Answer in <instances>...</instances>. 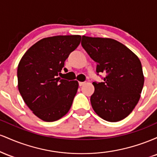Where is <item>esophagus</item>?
<instances>
[{
    "label": "esophagus",
    "instance_id": "obj_1",
    "mask_svg": "<svg viewBox=\"0 0 157 157\" xmlns=\"http://www.w3.org/2000/svg\"><path fill=\"white\" fill-rule=\"evenodd\" d=\"M85 83H86V82H79V86H82Z\"/></svg>",
    "mask_w": 157,
    "mask_h": 157
}]
</instances>
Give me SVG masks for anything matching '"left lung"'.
<instances>
[{
    "instance_id": "1",
    "label": "left lung",
    "mask_w": 157,
    "mask_h": 157,
    "mask_svg": "<svg viewBox=\"0 0 157 157\" xmlns=\"http://www.w3.org/2000/svg\"><path fill=\"white\" fill-rule=\"evenodd\" d=\"M82 48L97 63L96 72L105 74L103 82H93L94 111L109 122L128 116L138 103L144 85L140 59L121 43L111 38L82 37Z\"/></svg>"
}]
</instances>
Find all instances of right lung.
I'll use <instances>...</instances> for the list:
<instances>
[{
  "label": "right lung",
  "instance_id": "right-lung-1",
  "mask_svg": "<svg viewBox=\"0 0 157 157\" xmlns=\"http://www.w3.org/2000/svg\"><path fill=\"white\" fill-rule=\"evenodd\" d=\"M80 40V35L46 37L29 48L20 61L19 92L34 114L44 121L59 120L72 105L78 82L63 80L60 76L65 61Z\"/></svg>",
  "mask_w": 157,
  "mask_h": 157
}]
</instances>
